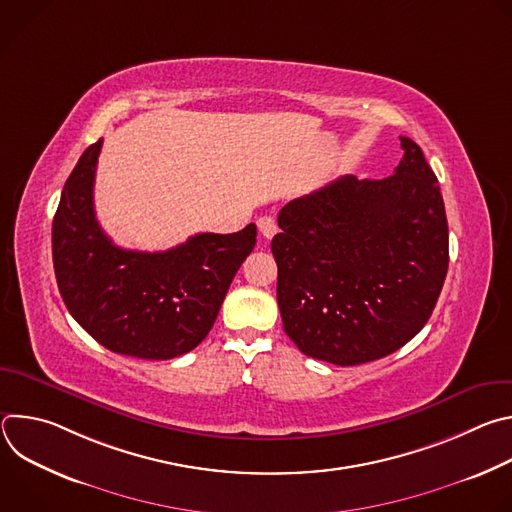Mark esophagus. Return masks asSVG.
Masks as SVG:
<instances>
[{
	"instance_id": "1",
	"label": "esophagus",
	"mask_w": 512,
	"mask_h": 512,
	"mask_svg": "<svg viewBox=\"0 0 512 512\" xmlns=\"http://www.w3.org/2000/svg\"><path fill=\"white\" fill-rule=\"evenodd\" d=\"M257 229L263 239H271L277 233V225L273 216H259L257 218Z\"/></svg>"
}]
</instances>
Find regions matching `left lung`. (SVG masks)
<instances>
[{"label":"left lung","instance_id":"obj_1","mask_svg":"<svg viewBox=\"0 0 512 512\" xmlns=\"http://www.w3.org/2000/svg\"><path fill=\"white\" fill-rule=\"evenodd\" d=\"M393 176H342L287 202L271 251L285 334L338 367L383 358L429 320L448 273V218L419 145Z\"/></svg>","mask_w":512,"mask_h":512}]
</instances>
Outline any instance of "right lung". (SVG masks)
<instances>
[{
  "instance_id": "right-lung-1",
  "label": "right lung",
  "mask_w": 512,
  "mask_h": 512,
  "mask_svg": "<svg viewBox=\"0 0 512 512\" xmlns=\"http://www.w3.org/2000/svg\"><path fill=\"white\" fill-rule=\"evenodd\" d=\"M101 145L103 139L89 145L68 176L52 221L60 296L70 316L111 352L148 360L186 354L210 332L257 243V227L198 233L158 253L113 245L93 204Z\"/></svg>"
}]
</instances>
